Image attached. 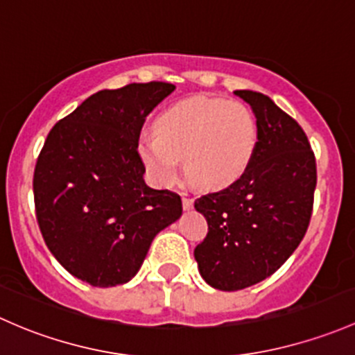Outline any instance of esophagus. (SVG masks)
Wrapping results in <instances>:
<instances>
[{"label":"esophagus","instance_id":"obj_1","mask_svg":"<svg viewBox=\"0 0 355 355\" xmlns=\"http://www.w3.org/2000/svg\"><path fill=\"white\" fill-rule=\"evenodd\" d=\"M182 208H184V210H191L193 208V200L188 198L186 195H182Z\"/></svg>","mask_w":355,"mask_h":355}]
</instances>
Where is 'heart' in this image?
Segmentation results:
<instances>
[{"mask_svg":"<svg viewBox=\"0 0 355 355\" xmlns=\"http://www.w3.org/2000/svg\"><path fill=\"white\" fill-rule=\"evenodd\" d=\"M157 135L138 144L153 181L173 186L182 169L205 189H222L243 176L258 144V126L248 105L214 97H191L157 118Z\"/></svg>","mask_w":355,"mask_h":355,"instance_id":"heart-1","label":"heart"}]
</instances>
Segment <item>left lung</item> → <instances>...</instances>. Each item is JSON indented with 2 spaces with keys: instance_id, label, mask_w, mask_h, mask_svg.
I'll return each instance as SVG.
<instances>
[{
  "instance_id": "1",
  "label": "left lung",
  "mask_w": 355,
  "mask_h": 355,
  "mask_svg": "<svg viewBox=\"0 0 355 355\" xmlns=\"http://www.w3.org/2000/svg\"><path fill=\"white\" fill-rule=\"evenodd\" d=\"M257 116L258 144L243 176L195 202L207 237L195 248L205 282L241 291L275 273L308 231L316 159L304 130L268 96L236 90Z\"/></svg>"
}]
</instances>
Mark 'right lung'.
I'll return each mask as SVG.
<instances>
[{"mask_svg":"<svg viewBox=\"0 0 355 355\" xmlns=\"http://www.w3.org/2000/svg\"><path fill=\"white\" fill-rule=\"evenodd\" d=\"M176 87L101 90L60 119L34 171L35 217L46 246L94 287L126 284L153 237L182 214L181 196L145 184L138 140L145 118Z\"/></svg>","mask_w":355,"mask_h":355,"instance_id":"right-lung-1","label":"right lung"}]
</instances>
